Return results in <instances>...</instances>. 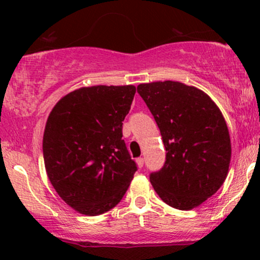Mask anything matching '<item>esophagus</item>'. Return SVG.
<instances>
[{"label":"esophagus","instance_id":"34e87169","mask_svg":"<svg viewBox=\"0 0 260 260\" xmlns=\"http://www.w3.org/2000/svg\"><path fill=\"white\" fill-rule=\"evenodd\" d=\"M136 161H137V165H138V168L142 169L143 165H144V159H143V157H138Z\"/></svg>","mask_w":260,"mask_h":260}]
</instances>
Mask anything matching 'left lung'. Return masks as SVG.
Here are the masks:
<instances>
[{
  "label": "left lung",
  "mask_w": 260,
  "mask_h": 260,
  "mask_svg": "<svg viewBox=\"0 0 260 260\" xmlns=\"http://www.w3.org/2000/svg\"><path fill=\"white\" fill-rule=\"evenodd\" d=\"M159 127L166 160L151 172L155 192L166 204L190 210L222 186L231 160V140L221 111L196 86L154 82L137 86Z\"/></svg>",
  "instance_id": "obj_1"
}]
</instances>
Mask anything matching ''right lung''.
I'll use <instances>...</instances> for the list:
<instances>
[{
  "mask_svg": "<svg viewBox=\"0 0 260 260\" xmlns=\"http://www.w3.org/2000/svg\"><path fill=\"white\" fill-rule=\"evenodd\" d=\"M133 85L77 89L56 104L43 139L45 169L58 196L89 216L120 203L137 171L122 139Z\"/></svg>",
  "mask_w": 260,
  "mask_h": 260,
  "instance_id": "obj_1",
  "label": "right lung"
}]
</instances>
